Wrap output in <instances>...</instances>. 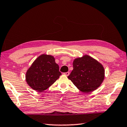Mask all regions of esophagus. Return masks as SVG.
I'll list each match as a JSON object with an SVG mask.
<instances>
[{
    "label": "esophagus",
    "mask_w": 127,
    "mask_h": 127,
    "mask_svg": "<svg viewBox=\"0 0 127 127\" xmlns=\"http://www.w3.org/2000/svg\"><path fill=\"white\" fill-rule=\"evenodd\" d=\"M64 74H65V76H68L69 75V72H65V73H64Z\"/></svg>",
    "instance_id": "34e87169"
}]
</instances>
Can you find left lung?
<instances>
[{
    "instance_id": "1",
    "label": "left lung",
    "mask_w": 127,
    "mask_h": 127,
    "mask_svg": "<svg viewBox=\"0 0 127 127\" xmlns=\"http://www.w3.org/2000/svg\"><path fill=\"white\" fill-rule=\"evenodd\" d=\"M73 69L68 78L81 91L89 93L97 89L104 81L102 65L87 55L74 60Z\"/></svg>"
}]
</instances>
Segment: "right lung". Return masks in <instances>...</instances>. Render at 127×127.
<instances>
[{"instance_id":"right-lung-1","label":"right lung","mask_w":127,"mask_h":127,"mask_svg":"<svg viewBox=\"0 0 127 127\" xmlns=\"http://www.w3.org/2000/svg\"><path fill=\"white\" fill-rule=\"evenodd\" d=\"M62 75L55 58L42 54L37 58L26 74V80L32 89L38 92L48 89Z\"/></svg>"}]
</instances>
